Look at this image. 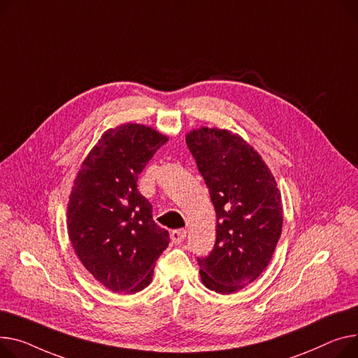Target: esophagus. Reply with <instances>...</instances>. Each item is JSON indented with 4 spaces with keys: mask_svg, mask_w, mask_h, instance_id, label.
<instances>
[{
    "mask_svg": "<svg viewBox=\"0 0 358 358\" xmlns=\"http://www.w3.org/2000/svg\"><path fill=\"white\" fill-rule=\"evenodd\" d=\"M170 236H171V241H173L174 245H181L185 239V236H187V230H184V229L173 230Z\"/></svg>",
    "mask_w": 358,
    "mask_h": 358,
    "instance_id": "34e87169",
    "label": "esophagus"
}]
</instances>
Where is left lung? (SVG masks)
Returning a JSON list of instances; mask_svg holds the SVG:
<instances>
[{
	"instance_id": "8db88e82",
	"label": "left lung",
	"mask_w": 358,
	"mask_h": 358,
	"mask_svg": "<svg viewBox=\"0 0 358 358\" xmlns=\"http://www.w3.org/2000/svg\"><path fill=\"white\" fill-rule=\"evenodd\" d=\"M187 147L208 187L216 210V243L197 257L210 291L233 294L266 269L282 233V199L262 157L237 134L207 128L189 131Z\"/></svg>"
}]
</instances>
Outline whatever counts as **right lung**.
Listing matches in <instances>:
<instances>
[{"label":"right lung","instance_id":"add662e5","mask_svg":"<svg viewBox=\"0 0 358 358\" xmlns=\"http://www.w3.org/2000/svg\"><path fill=\"white\" fill-rule=\"evenodd\" d=\"M169 141L151 127L122 124L98 141L73 181L67 233L82 265L105 288L135 294L151 283L170 234L152 219L138 176Z\"/></svg>","mask_w":358,"mask_h":358}]
</instances>
